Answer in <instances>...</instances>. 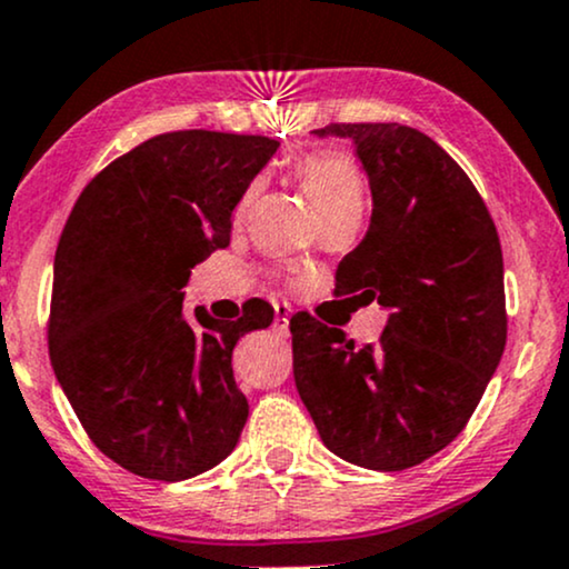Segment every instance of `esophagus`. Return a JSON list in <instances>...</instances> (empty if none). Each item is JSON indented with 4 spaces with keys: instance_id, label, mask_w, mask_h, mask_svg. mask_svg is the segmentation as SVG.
Instances as JSON below:
<instances>
[{
    "instance_id": "esophagus-1",
    "label": "esophagus",
    "mask_w": 569,
    "mask_h": 569,
    "mask_svg": "<svg viewBox=\"0 0 569 569\" xmlns=\"http://www.w3.org/2000/svg\"><path fill=\"white\" fill-rule=\"evenodd\" d=\"M289 318H291L289 305H276V335L278 337L289 335Z\"/></svg>"
}]
</instances>
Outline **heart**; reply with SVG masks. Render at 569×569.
<instances>
[{
    "mask_svg": "<svg viewBox=\"0 0 569 569\" xmlns=\"http://www.w3.org/2000/svg\"><path fill=\"white\" fill-rule=\"evenodd\" d=\"M297 176L302 187L310 194L312 206H316L318 217L323 221L331 217H342V213L363 211V173L358 162L342 152H310L297 162ZM259 194V181H253L246 189L243 198L234 206V219L243 221L248 211L253 208V200Z\"/></svg>",
    "mask_w": 569,
    "mask_h": 569,
    "instance_id": "1",
    "label": "heart"
}]
</instances>
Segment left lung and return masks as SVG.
Listing matches in <instances>:
<instances>
[{
  "label": "left lung",
  "mask_w": 569,
  "mask_h": 569,
  "mask_svg": "<svg viewBox=\"0 0 569 569\" xmlns=\"http://www.w3.org/2000/svg\"><path fill=\"white\" fill-rule=\"evenodd\" d=\"M350 139L371 221L337 267V293L388 310L377 345L291 318L293 382L326 447L352 466L403 471L452 443L506 350L495 221L457 162L398 122L312 130Z\"/></svg>",
  "instance_id": "1"
}]
</instances>
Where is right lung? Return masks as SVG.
I'll use <instances>...</instances> for the list:
<instances>
[{"instance_id":"right-lung-1","label":"right lung","mask_w":569,"mask_h":569,"mask_svg":"<svg viewBox=\"0 0 569 569\" xmlns=\"http://www.w3.org/2000/svg\"><path fill=\"white\" fill-rule=\"evenodd\" d=\"M280 143L173 130L109 162L82 189L56 248L50 363L84 433L126 471L192 479L232 452L248 401L232 377L238 339L272 323L243 305L184 316L194 264L230 246L232 211Z\"/></svg>"}]
</instances>
